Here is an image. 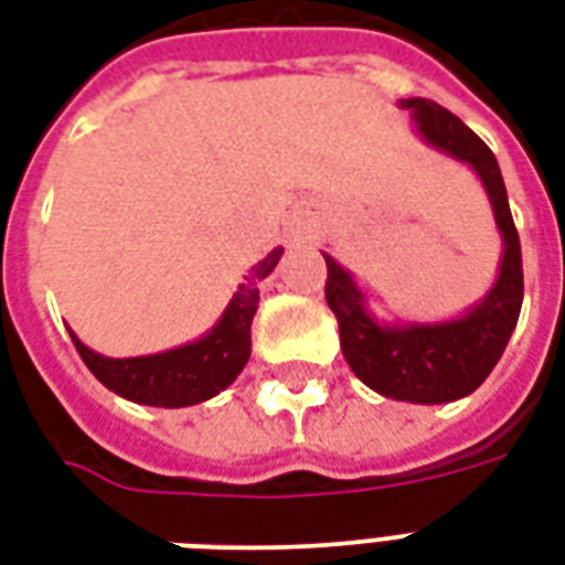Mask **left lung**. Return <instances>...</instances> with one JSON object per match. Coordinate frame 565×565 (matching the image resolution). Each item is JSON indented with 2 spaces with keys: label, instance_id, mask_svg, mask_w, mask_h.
I'll use <instances>...</instances> for the list:
<instances>
[{
  "label": "left lung",
  "instance_id": "1",
  "mask_svg": "<svg viewBox=\"0 0 565 565\" xmlns=\"http://www.w3.org/2000/svg\"><path fill=\"white\" fill-rule=\"evenodd\" d=\"M399 106L412 111L420 136L433 148L468 162L483 180L503 239L498 281L459 320L382 326L364 308V292L352 275L334 257L322 254L329 266L326 301L338 317L343 359L364 385L382 397L433 406L477 391L507 350L524 299L522 243L512 222L501 168L486 141L436 100L408 97L399 100Z\"/></svg>",
  "mask_w": 565,
  "mask_h": 565
}]
</instances>
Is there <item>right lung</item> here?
I'll return each mask as SVG.
<instances>
[{"label": "right lung", "mask_w": 565, "mask_h": 565, "mask_svg": "<svg viewBox=\"0 0 565 565\" xmlns=\"http://www.w3.org/2000/svg\"><path fill=\"white\" fill-rule=\"evenodd\" d=\"M284 248H273L252 273L222 313V320L195 343L178 350L141 355V359H106L88 350L71 331L73 347L103 385L141 406L183 408L204 403L225 391L252 355V320L260 301V281L281 260Z\"/></svg>", "instance_id": "right-lung-1"}]
</instances>
